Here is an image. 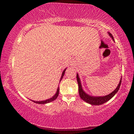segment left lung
<instances>
[{"mask_svg": "<svg viewBox=\"0 0 134 134\" xmlns=\"http://www.w3.org/2000/svg\"><path fill=\"white\" fill-rule=\"evenodd\" d=\"M108 34L109 35H110V36L112 38V39L114 40L113 35H112L110 33H108ZM77 81L78 86H79V96L81 97V98L82 99V100H84V101H86V102H87V103H90L91 104H92V105H99V104H103L104 103L107 102L108 101L110 100L111 98H112L115 96V94L118 92L121 82V79H120L117 87L115 89L114 91H113L112 93L109 94L108 95H107V96H105L95 97V96H90V95L87 94L83 91L82 86H81V81H80V79L77 74Z\"/></svg>", "mask_w": 134, "mask_h": 134, "instance_id": "left-lung-1", "label": "left lung"}]
</instances>
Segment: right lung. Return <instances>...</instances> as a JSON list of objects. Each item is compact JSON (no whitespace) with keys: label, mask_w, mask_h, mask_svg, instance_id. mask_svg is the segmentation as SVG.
Masks as SVG:
<instances>
[{"label":"right lung","mask_w":134,"mask_h":134,"mask_svg":"<svg viewBox=\"0 0 134 134\" xmlns=\"http://www.w3.org/2000/svg\"><path fill=\"white\" fill-rule=\"evenodd\" d=\"M65 69L64 70V72H62V76H61V78H60V81L62 79L63 77L64 76V74H65ZM58 94H59V87H58L57 88V93L55 94L53 96L52 98H50V99H47V100H44V101H33L34 103H38V104H45V103H50V102H52V101H54L55 99H57V98L58 96Z\"/></svg>","instance_id":"right-lung-1"}]
</instances>
